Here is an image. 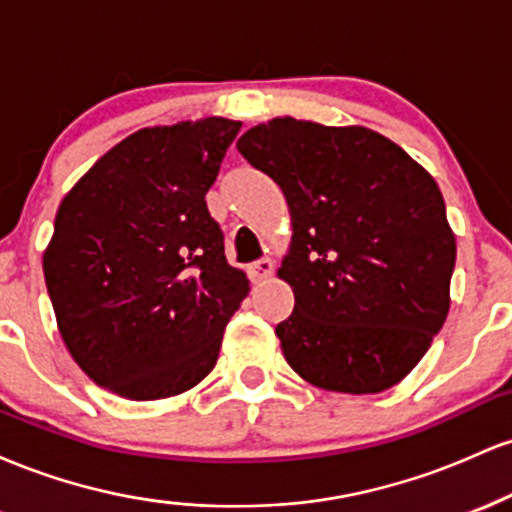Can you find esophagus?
Wrapping results in <instances>:
<instances>
[{"label":"esophagus","mask_w":512,"mask_h":512,"mask_svg":"<svg viewBox=\"0 0 512 512\" xmlns=\"http://www.w3.org/2000/svg\"><path fill=\"white\" fill-rule=\"evenodd\" d=\"M272 269H274L272 260H269V257H262V260L250 264L248 274H250L252 281H262V279H267L269 274H272Z\"/></svg>","instance_id":"esophagus-1"}]
</instances>
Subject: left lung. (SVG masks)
Here are the masks:
<instances>
[{"label": "left lung", "mask_w": 512, "mask_h": 512, "mask_svg": "<svg viewBox=\"0 0 512 512\" xmlns=\"http://www.w3.org/2000/svg\"><path fill=\"white\" fill-rule=\"evenodd\" d=\"M238 151L284 190L293 238L276 325L289 366L322 390L375 395L424 358L450 310L455 236L436 180L366 127L274 117Z\"/></svg>", "instance_id": "obj_1"}]
</instances>
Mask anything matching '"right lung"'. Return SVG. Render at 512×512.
I'll list each match as a JSON object with an SVG mask.
<instances>
[{"instance_id": "1", "label": "right lung", "mask_w": 512, "mask_h": 512, "mask_svg": "<svg viewBox=\"0 0 512 512\" xmlns=\"http://www.w3.org/2000/svg\"><path fill=\"white\" fill-rule=\"evenodd\" d=\"M240 122L146 127L62 199L43 255L69 354L127 399L173 397L207 378L250 281L231 267L207 192Z\"/></svg>"}]
</instances>
